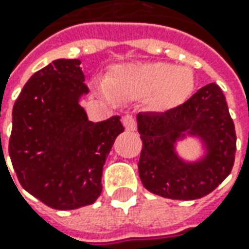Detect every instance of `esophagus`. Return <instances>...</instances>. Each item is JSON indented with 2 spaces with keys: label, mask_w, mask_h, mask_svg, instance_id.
<instances>
[{
  "label": "esophagus",
  "mask_w": 249,
  "mask_h": 249,
  "mask_svg": "<svg viewBox=\"0 0 249 249\" xmlns=\"http://www.w3.org/2000/svg\"><path fill=\"white\" fill-rule=\"evenodd\" d=\"M122 122H123L124 129L129 130V131H133V130H136V127H137L136 119H134V116H131V115H126V116H123Z\"/></svg>",
  "instance_id": "34e87169"
}]
</instances>
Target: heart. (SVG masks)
Returning <instances> with one entry per match:
<instances>
[{
	"label": "heart",
	"mask_w": 249,
	"mask_h": 249,
	"mask_svg": "<svg viewBox=\"0 0 249 249\" xmlns=\"http://www.w3.org/2000/svg\"><path fill=\"white\" fill-rule=\"evenodd\" d=\"M97 90L109 100L144 98L152 109L166 110L180 105L194 87L193 72L186 66L165 62L124 63L115 66Z\"/></svg>",
	"instance_id": "obj_1"
}]
</instances>
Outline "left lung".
Here are the masks:
<instances>
[{
	"mask_svg": "<svg viewBox=\"0 0 249 249\" xmlns=\"http://www.w3.org/2000/svg\"><path fill=\"white\" fill-rule=\"evenodd\" d=\"M142 140L139 173L152 194L193 201L212 193L230 175L235 158V130L220 87L211 83L180 107L166 112H140ZM187 135L201 140L206 154L188 162L178 157L177 142Z\"/></svg>",
	"mask_w": 249,
	"mask_h": 249,
	"instance_id": "left-lung-1",
	"label": "left lung"
}]
</instances>
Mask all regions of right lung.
<instances>
[{
    "label": "right lung",
    "mask_w": 249,
    "mask_h": 249,
    "mask_svg": "<svg viewBox=\"0 0 249 249\" xmlns=\"http://www.w3.org/2000/svg\"><path fill=\"white\" fill-rule=\"evenodd\" d=\"M79 59H56L24 84L12 110L9 157L20 186L59 211L101 196L102 169L124 127L120 116L91 122L79 104L89 94Z\"/></svg>",
    "instance_id": "1"
}]
</instances>
